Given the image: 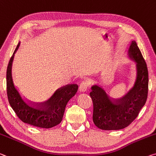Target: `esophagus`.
<instances>
[{
	"mask_svg": "<svg viewBox=\"0 0 156 156\" xmlns=\"http://www.w3.org/2000/svg\"><path fill=\"white\" fill-rule=\"evenodd\" d=\"M89 86H90V81L87 79H86V80L81 82L80 86H79V89H80V91H85L87 90Z\"/></svg>",
	"mask_w": 156,
	"mask_h": 156,
	"instance_id": "obj_1",
	"label": "esophagus"
}]
</instances>
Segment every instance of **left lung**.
<instances>
[{
    "label": "left lung",
    "instance_id": "8db88e82",
    "mask_svg": "<svg viewBox=\"0 0 156 156\" xmlns=\"http://www.w3.org/2000/svg\"><path fill=\"white\" fill-rule=\"evenodd\" d=\"M129 57L137 63V78L134 87L119 100L111 98L97 85L91 87L90 94L93 101V122L101 130H116L129 126L139 115L145 105L149 90V73L147 64L133 41L128 50Z\"/></svg>",
    "mask_w": 156,
    "mask_h": 156
}]
</instances>
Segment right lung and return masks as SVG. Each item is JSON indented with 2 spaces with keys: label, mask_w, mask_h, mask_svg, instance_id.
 <instances>
[{
  "label": "right lung",
  "mask_w": 156,
  "mask_h": 156,
  "mask_svg": "<svg viewBox=\"0 0 156 156\" xmlns=\"http://www.w3.org/2000/svg\"><path fill=\"white\" fill-rule=\"evenodd\" d=\"M19 43L9 60L7 69V94L9 105L22 122L34 126L50 128L59 124L62 120L68 101L77 92V84H69L58 89L48 101L33 103L26 100L19 92L13 82L12 66L14 53L19 48Z\"/></svg>",
  "instance_id": "add662e5"
}]
</instances>
